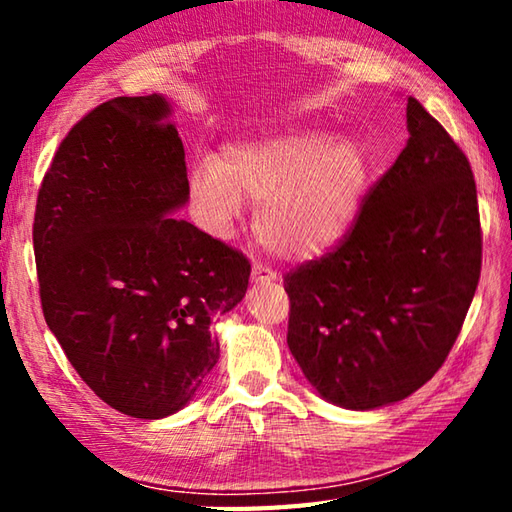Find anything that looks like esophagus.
I'll use <instances>...</instances> for the list:
<instances>
[{"mask_svg": "<svg viewBox=\"0 0 512 512\" xmlns=\"http://www.w3.org/2000/svg\"><path fill=\"white\" fill-rule=\"evenodd\" d=\"M250 280H253L255 284H271L277 280V273L271 271L268 266H264L262 262H255L253 271H250Z\"/></svg>", "mask_w": 512, "mask_h": 512, "instance_id": "1", "label": "esophagus"}]
</instances>
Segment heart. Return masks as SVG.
Wrapping results in <instances>:
<instances>
[{
    "label": "heart",
    "mask_w": 512,
    "mask_h": 512,
    "mask_svg": "<svg viewBox=\"0 0 512 512\" xmlns=\"http://www.w3.org/2000/svg\"><path fill=\"white\" fill-rule=\"evenodd\" d=\"M368 155L352 137L323 128H289L232 144L219 160L189 173V192L203 225L225 237L255 201V232L277 257L325 253L348 235L368 187Z\"/></svg>",
    "instance_id": "1"
}]
</instances>
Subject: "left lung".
Wrapping results in <instances>:
<instances>
[{
    "label": "left lung",
    "mask_w": 512,
    "mask_h": 512,
    "mask_svg": "<svg viewBox=\"0 0 512 512\" xmlns=\"http://www.w3.org/2000/svg\"><path fill=\"white\" fill-rule=\"evenodd\" d=\"M409 142L341 244L284 275L287 343L323 400L370 411L418 391L461 334L481 275L465 153L418 99Z\"/></svg>",
    "instance_id": "8db88e82"
}]
</instances>
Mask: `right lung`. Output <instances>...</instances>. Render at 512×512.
I'll return each instance as SVG.
<instances>
[{
    "label": "right lung",
    "instance_id": "right-lung-1",
    "mask_svg": "<svg viewBox=\"0 0 512 512\" xmlns=\"http://www.w3.org/2000/svg\"><path fill=\"white\" fill-rule=\"evenodd\" d=\"M160 94L90 110L45 173L33 221L42 314L112 409L158 420L219 361L210 323L246 296L239 250L169 216L189 198L185 149Z\"/></svg>",
    "mask_w": 512,
    "mask_h": 512
}]
</instances>
